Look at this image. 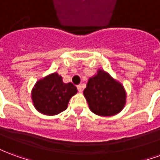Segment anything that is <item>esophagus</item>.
<instances>
[{
  "mask_svg": "<svg viewBox=\"0 0 160 160\" xmlns=\"http://www.w3.org/2000/svg\"><path fill=\"white\" fill-rule=\"evenodd\" d=\"M77 88H78V91H79L80 92H82V91H83V86H82V85L77 86Z\"/></svg>",
  "mask_w": 160,
  "mask_h": 160,
  "instance_id": "1",
  "label": "esophagus"
}]
</instances>
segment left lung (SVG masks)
I'll list each match as a JSON object with an SVG mask.
<instances>
[{"instance_id": "obj_1", "label": "left lung", "mask_w": 160, "mask_h": 160, "mask_svg": "<svg viewBox=\"0 0 160 160\" xmlns=\"http://www.w3.org/2000/svg\"><path fill=\"white\" fill-rule=\"evenodd\" d=\"M83 93L90 110L98 116L117 115L126 103L123 86L102 69L89 79Z\"/></svg>"}]
</instances>
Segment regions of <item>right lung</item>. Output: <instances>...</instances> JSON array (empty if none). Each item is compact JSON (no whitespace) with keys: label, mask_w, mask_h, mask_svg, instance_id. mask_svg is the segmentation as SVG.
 <instances>
[{"label":"right lung","mask_w":160,"mask_h":160,"mask_svg":"<svg viewBox=\"0 0 160 160\" xmlns=\"http://www.w3.org/2000/svg\"><path fill=\"white\" fill-rule=\"evenodd\" d=\"M76 93L74 85L71 82L63 83L62 77L54 73L35 84L32 91V99L40 113L54 116L65 111L69 99Z\"/></svg>","instance_id":"add662e5"}]
</instances>
